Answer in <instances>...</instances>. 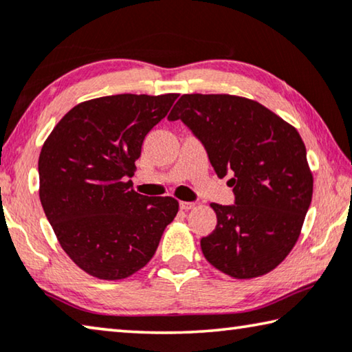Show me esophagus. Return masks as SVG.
I'll use <instances>...</instances> for the list:
<instances>
[{"instance_id": "esophagus-1", "label": "esophagus", "mask_w": 352, "mask_h": 352, "mask_svg": "<svg viewBox=\"0 0 352 352\" xmlns=\"http://www.w3.org/2000/svg\"><path fill=\"white\" fill-rule=\"evenodd\" d=\"M178 205H180V208H182V210L188 211V210H191V208H192V206H194V202H185V200H182V202L178 204Z\"/></svg>"}]
</instances>
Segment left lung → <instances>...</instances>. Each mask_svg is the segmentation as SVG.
Segmentation results:
<instances>
[{"instance_id":"1","label":"left lung","mask_w":352,"mask_h":352,"mask_svg":"<svg viewBox=\"0 0 352 352\" xmlns=\"http://www.w3.org/2000/svg\"><path fill=\"white\" fill-rule=\"evenodd\" d=\"M206 150L217 177L230 174L235 204H211L217 224L200 239L205 258L235 278L263 276L296 244L314 177L296 128L254 100L185 94L167 116Z\"/></svg>"}]
</instances>
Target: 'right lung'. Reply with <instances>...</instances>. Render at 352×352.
<instances>
[{
  "mask_svg": "<svg viewBox=\"0 0 352 352\" xmlns=\"http://www.w3.org/2000/svg\"><path fill=\"white\" fill-rule=\"evenodd\" d=\"M177 94L100 97L67 113L38 156L41 202L60 246L87 274L119 280L146 266L178 211L131 189L148 131Z\"/></svg>",
  "mask_w": 352,
  "mask_h": 352,
  "instance_id": "1",
  "label": "right lung"
}]
</instances>
